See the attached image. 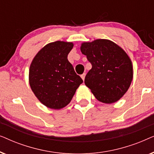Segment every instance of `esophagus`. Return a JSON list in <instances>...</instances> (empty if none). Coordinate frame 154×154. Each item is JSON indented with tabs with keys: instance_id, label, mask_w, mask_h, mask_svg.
Returning a JSON list of instances; mask_svg holds the SVG:
<instances>
[{
	"instance_id": "obj_1",
	"label": "esophagus",
	"mask_w": 154,
	"mask_h": 154,
	"mask_svg": "<svg viewBox=\"0 0 154 154\" xmlns=\"http://www.w3.org/2000/svg\"><path fill=\"white\" fill-rule=\"evenodd\" d=\"M81 76L82 78V79H83L84 81V80H85V73H83V74H82Z\"/></svg>"
}]
</instances>
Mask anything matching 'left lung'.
<instances>
[{
	"instance_id": "obj_1",
	"label": "left lung",
	"mask_w": 154,
	"mask_h": 154,
	"mask_svg": "<svg viewBox=\"0 0 154 154\" xmlns=\"http://www.w3.org/2000/svg\"><path fill=\"white\" fill-rule=\"evenodd\" d=\"M81 50L92 64L85 75V85L101 102L111 104L119 100L133 77L132 62L126 52L106 39L83 43Z\"/></svg>"
}]
</instances>
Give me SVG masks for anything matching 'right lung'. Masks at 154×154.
Listing matches in <instances>:
<instances>
[{"mask_svg":"<svg viewBox=\"0 0 154 154\" xmlns=\"http://www.w3.org/2000/svg\"><path fill=\"white\" fill-rule=\"evenodd\" d=\"M72 43L55 41L38 52L29 69V84L35 97L48 108L60 109L70 103L83 80L67 57Z\"/></svg>","mask_w":154,"mask_h":154,"instance_id":"obj_1","label":"right lung"}]
</instances>
